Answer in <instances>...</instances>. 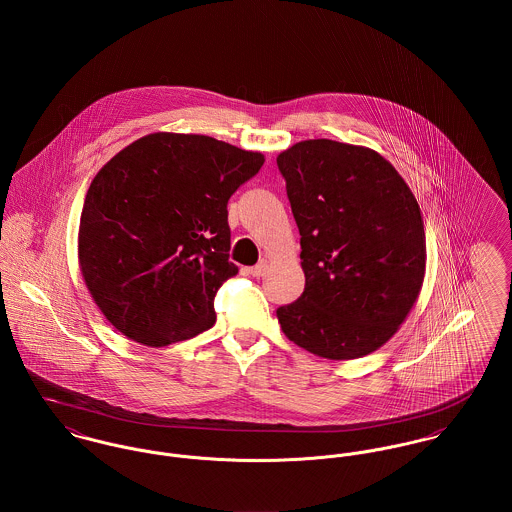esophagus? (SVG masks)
Wrapping results in <instances>:
<instances>
[{
  "label": "esophagus",
  "mask_w": 512,
  "mask_h": 512,
  "mask_svg": "<svg viewBox=\"0 0 512 512\" xmlns=\"http://www.w3.org/2000/svg\"><path fill=\"white\" fill-rule=\"evenodd\" d=\"M266 262H260V264H256V266H252V268H248V274L250 276H256V278H260V276H264L266 274Z\"/></svg>",
  "instance_id": "1"
}]
</instances>
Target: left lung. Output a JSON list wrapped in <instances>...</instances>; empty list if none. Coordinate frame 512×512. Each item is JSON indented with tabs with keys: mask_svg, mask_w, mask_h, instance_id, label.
I'll list each match as a JSON object with an SVG mask.
<instances>
[{
	"mask_svg": "<svg viewBox=\"0 0 512 512\" xmlns=\"http://www.w3.org/2000/svg\"><path fill=\"white\" fill-rule=\"evenodd\" d=\"M301 234L305 290L278 307L286 337L331 361L359 359L404 323L426 274L416 197L374 149L307 140L278 155Z\"/></svg>",
	"mask_w": 512,
	"mask_h": 512,
	"instance_id": "obj_1",
	"label": "left lung"
}]
</instances>
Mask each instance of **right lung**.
I'll use <instances>...</instances> for the list:
<instances>
[{"mask_svg":"<svg viewBox=\"0 0 512 512\" xmlns=\"http://www.w3.org/2000/svg\"><path fill=\"white\" fill-rule=\"evenodd\" d=\"M264 155L209 136L157 132L116 153L92 179L78 262L104 317L147 347L191 339L217 321L228 260V199Z\"/></svg>","mask_w":512,"mask_h":512,"instance_id":"obj_1","label":"right lung"}]
</instances>
